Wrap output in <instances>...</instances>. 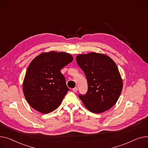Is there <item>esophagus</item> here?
<instances>
[{"mask_svg":"<svg viewBox=\"0 0 148 148\" xmlns=\"http://www.w3.org/2000/svg\"><path fill=\"white\" fill-rule=\"evenodd\" d=\"M77 87H75V88H73V92H77Z\"/></svg>","mask_w":148,"mask_h":148,"instance_id":"1","label":"esophagus"}]
</instances>
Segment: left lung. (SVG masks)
Masks as SVG:
<instances>
[{
    "label": "left lung",
    "instance_id": "obj_1",
    "mask_svg": "<svg viewBox=\"0 0 148 148\" xmlns=\"http://www.w3.org/2000/svg\"><path fill=\"white\" fill-rule=\"evenodd\" d=\"M76 60L88 82L87 92L79 95L85 107L95 114L110 109L118 101L123 86L115 62L106 55L95 53L78 55Z\"/></svg>",
    "mask_w": 148,
    "mask_h": 148
}]
</instances>
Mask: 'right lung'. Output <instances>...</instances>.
<instances>
[{
	"label": "right lung",
	"instance_id": "add662e5",
	"mask_svg": "<svg viewBox=\"0 0 148 148\" xmlns=\"http://www.w3.org/2000/svg\"><path fill=\"white\" fill-rule=\"evenodd\" d=\"M66 53H42L29 64L23 82V92L35 110L48 114L56 110L69 91L60 70L72 62Z\"/></svg>",
	"mask_w": 148,
	"mask_h": 148
}]
</instances>
